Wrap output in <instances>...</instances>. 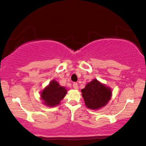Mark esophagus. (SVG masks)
Wrapping results in <instances>:
<instances>
[{
  "label": "esophagus",
  "instance_id": "34e87169",
  "mask_svg": "<svg viewBox=\"0 0 146 146\" xmlns=\"http://www.w3.org/2000/svg\"><path fill=\"white\" fill-rule=\"evenodd\" d=\"M73 88H75V89H78V83H76V82H74L73 84Z\"/></svg>",
  "mask_w": 146,
  "mask_h": 146
}]
</instances>
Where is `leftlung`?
Returning <instances> with one entry per match:
<instances>
[{
  "mask_svg": "<svg viewBox=\"0 0 146 146\" xmlns=\"http://www.w3.org/2000/svg\"><path fill=\"white\" fill-rule=\"evenodd\" d=\"M82 97L87 108L92 110L100 109L108 104L111 98L112 91L109 87L94 80L82 89Z\"/></svg>",
  "mask_w": 146,
  "mask_h": 146,
  "instance_id": "left-lung-1",
  "label": "left lung"
}]
</instances>
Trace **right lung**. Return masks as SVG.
<instances>
[{"instance_id":"right-lung-1","label":"right lung","mask_w":146,"mask_h":146,"mask_svg":"<svg viewBox=\"0 0 146 146\" xmlns=\"http://www.w3.org/2000/svg\"><path fill=\"white\" fill-rule=\"evenodd\" d=\"M65 87L60 86L56 80H52L41 93V100L44 104L53 107L58 105L66 94Z\"/></svg>"}]
</instances>
